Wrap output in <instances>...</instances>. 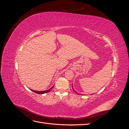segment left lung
<instances>
[{"mask_svg": "<svg viewBox=\"0 0 129 129\" xmlns=\"http://www.w3.org/2000/svg\"><path fill=\"white\" fill-rule=\"evenodd\" d=\"M72 88H73V91H74V92H75L76 93H77V94H79V95H80V93H77V92H76V91H75V90H74V88H73V84H72Z\"/></svg>", "mask_w": 129, "mask_h": 129, "instance_id": "obj_1", "label": "left lung"}]
</instances>
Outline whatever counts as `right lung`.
Returning <instances> with one entry per match:
<instances>
[{
    "label": "right lung",
    "instance_id": "right-lung-1",
    "mask_svg": "<svg viewBox=\"0 0 129 129\" xmlns=\"http://www.w3.org/2000/svg\"><path fill=\"white\" fill-rule=\"evenodd\" d=\"M53 87H54V85H53V86L51 88H50V89H49L48 90H44V91H36V90H32V89H30V90L32 91L36 92L37 93H39V94H44V93H47V92H49L50 90H51L53 88Z\"/></svg>",
    "mask_w": 129,
    "mask_h": 129
}]
</instances>
